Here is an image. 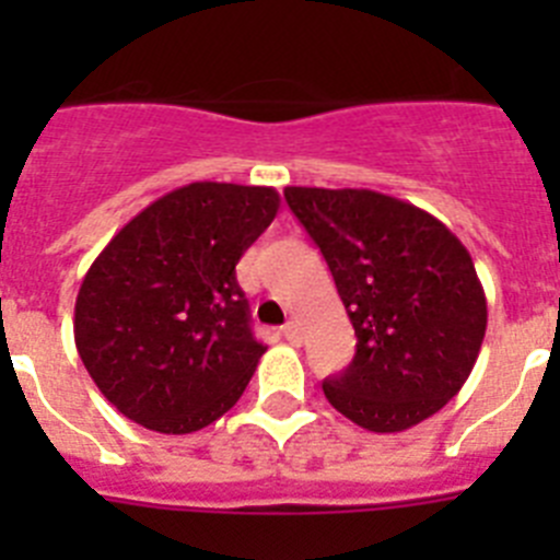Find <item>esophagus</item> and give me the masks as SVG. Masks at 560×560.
Wrapping results in <instances>:
<instances>
[{"label": "esophagus", "instance_id": "esophagus-1", "mask_svg": "<svg viewBox=\"0 0 560 560\" xmlns=\"http://www.w3.org/2000/svg\"><path fill=\"white\" fill-rule=\"evenodd\" d=\"M283 339L291 341V345H300V341H303V334H300V325H296V323H285L283 325Z\"/></svg>", "mask_w": 560, "mask_h": 560}]
</instances>
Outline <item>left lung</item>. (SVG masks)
<instances>
[{"mask_svg": "<svg viewBox=\"0 0 560 560\" xmlns=\"http://www.w3.org/2000/svg\"><path fill=\"white\" fill-rule=\"evenodd\" d=\"M334 275L355 330L348 370L323 381L330 407L368 432H404L463 389L488 303L459 237L427 210L375 190L285 187Z\"/></svg>", "mask_w": 560, "mask_h": 560, "instance_id": "left-lung-1", "label": "left lung"}]
</instances>
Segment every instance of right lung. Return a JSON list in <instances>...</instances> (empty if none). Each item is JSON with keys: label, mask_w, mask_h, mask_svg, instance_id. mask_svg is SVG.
<instances>
[{"label": "right lung", "mask_w": 560, "mask_h": 560, "mask_svg": "<svg viewBox=\"0 0 560 560\" xmlns=\"http://www.w3.org/2000/svg\"><path fill=\"white\" fill-rule=\"evenodd\" d=\"M277 207L275 187L192 182L95 257L75 300V345L117 412L190 434L235 407L266 353L235 266Z\"/></svg>", "instance_id": "1"}]
</instances>
